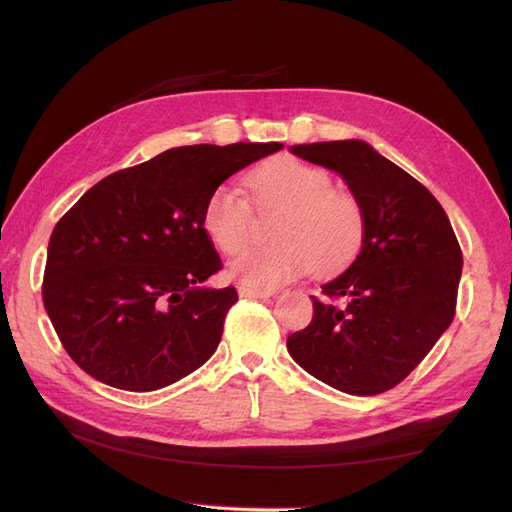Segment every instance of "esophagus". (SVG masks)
<instances>
[{
  "instance_id": "esophagus-1",
  "label": "esophagus",
  "mask_w": 512,
  "mask_h": 512,
  "mask_svg": "<svg viewBox=\"0 0 512 512\" xmlns=\"http://www.w3.org/2000/svg\"><path fill=\"white\" fill-rule=\"evenodd\" d=\"M239 295H242V297H248V299H266V297H273L275 292H273V290H264V288L239 286Z\"/></svg>"
}]
</instances>
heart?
<instances>
[{"label":"heart","mask_w":512,"mask_h":512,"mask_svg":"<svg viewBox=\"0 0 512 512\" xmlns=\"http://www.w3.org/2000/svg\"><path fill=\"white\" fill-rule=\"evenodd\" d=\"M246 187L259 209H281L270 237L275 244L248 248L231 275L250 288H275L312 270L332 275L358 255L365 239V209L352 191L332 187L330 171L295 156H279L248 173ZM202 228L228 255L253 237V211L233 184L206 195Z\"/></svg>","instance_id":"heart-1"}]
</instances>
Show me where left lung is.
I'll return each instance as SVG.
<instances>
[{"label":"left lung","instance_id":"8db88e82","mask_svg":"<svg viewBox=\"0 0 512 512\" xmlns=\"http://www.w3.org/2000/svg\"><path fill=\"white\" fill-rule=\"evenodd\" d=\"M292 154L341 173L365 209L352 266L312 297L288 352L308 374L352 396L402 383L449 328L462 250L431 191L363 140L295 145Z\"/></svg>","mask_w":512,"mask_h":512}]
</instances>
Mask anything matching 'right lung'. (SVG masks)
Listing matches in <instances>:
<instances>
[{
	"mask_svg": "<svg viewBox=\"0 0 512 512\" xmlns=\"http://www.w3.org/2000/svg\"><path fill=\"white\" fill-rule=\"evenodd\" d=\"M281 143L176 147L96 182L54 226L43 306L85 374L127 391L209 361L237 290L206 288L222 259L202 228L217 184Z\"/></svg>",
	"mask_w": 512,
	"mask_h": 512,
	"instance_id": "1",
	"label": "right lung"
}]
</instances>
